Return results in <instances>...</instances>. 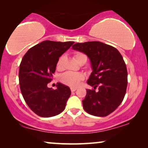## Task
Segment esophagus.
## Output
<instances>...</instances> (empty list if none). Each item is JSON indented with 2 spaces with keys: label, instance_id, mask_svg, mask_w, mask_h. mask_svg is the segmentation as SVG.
Returning a JSON list of instances; mask_svg holds the SVG:
<instances>
[{
  "label": "esophagus",
  "instance_id": "esophagus-1",
  "mask_svg": "<svg viewBox=\"0 0 148 148\" xmlns=\"http://www.w3.org/2000/svg\"><path fill=\"white\" fill-rule=\"evenodd\" d=\"M76 90H77V88H71V91L72 92H75V91Z\"/></svg>",
  "mask_w": 148,
  "mask_h": 148
}]
</instances>
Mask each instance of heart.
<instances>
[{
    "label": "heart",
    "instance_id": "1",
    "mask_svg": "<svg viewBox=\"0 0 148 148\" xmlns=\"http://www.w3.org/2000/svg\"><path fill=\"white\" fill-rule=\"evenodd\" d=\"M74 58L77 60V62L80 63L81 61L84 58H86V56L84 53H82V52H77V53L75 54ZM64 59V57L63 56H62L58 60L57 64H56V68L58 69H62V67H63ZM83 78H84V75L81 73L73 72H66L62 75L60 79L64 84L67 85V86L71 87H76L79 84L80 82L83 79Z\"/></svg>",
    "mask_w": 148,
    "mask_h": 148
}]
</instances>
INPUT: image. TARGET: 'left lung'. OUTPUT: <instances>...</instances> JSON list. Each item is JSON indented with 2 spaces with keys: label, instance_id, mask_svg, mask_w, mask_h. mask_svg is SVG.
Masks as SVG:
<instances>
[{
  "label": "left lung",
  "instance_id": "obj_1",
  "mask_svg": "<svg viewBox=\"0 0 148 148\" xmlns=\"http://www.w3.org/2000/svg\"><path fill=\"white\" fill-rule=\"evenodd\" d=\"M72 48L86 54L92 66L87 83L94 90H86L84 110L94 116H107L121 104L126 92L127 71L122 55L113 46L97 41L76 43Z\"/></svg>",
  "mask_w": 148,
  "mask_h": 148
}]
</instances>
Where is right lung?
Here are the masks:
<instances>
[{"label":"right lung","mask_w":148,"mask_h":148,"mask_svg":"<svg viewBox=\"0 0 148 148\" xmlns=\"http://www.w3.org/2000/svg\"><path fill=\"white\" fill-rule=\"evenodd\" d=\"M74 42L45 40L26 52L19 66V80L22 96L30 109L42 117L62 112L71 96L68 86L56 84V90L48 88L58 60Z\"/></svg>","instance_id":"obj_1"}]
</instances>
